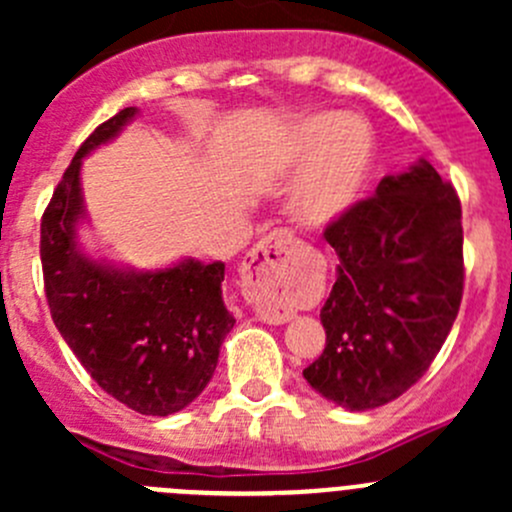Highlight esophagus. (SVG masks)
<instances>
[{
    "mask_svg": "<svg viewBox=\"0 0 512 512\" xmlns=\"http://www.w3.org/2000/svg\"><path fill=\"white\" fill-rule=\"evenodd\" d=\"M292 255V237L272 232L257 242L242 260V289L255 304V312L267 324H285L294 317L287 307L289 277L287 265Z\"/></svg>",
    "mask_w": 512,
    "mask_h": 512,
    "instance_id": "obj_1",
    "label": "esophagus"
}]
</instances>
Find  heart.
Listing matches in <instances>:
<instances>
[{"label":"heart","instance_id":"1","mask_svg":"<svg viewBox=\"0 0 512 512\" xmlns=\"http://www.w3.org/2000/svg\"><path fill=\"white\" fill-rule=\"evenodd\" d=\"M374 136L361 118L319 113L294 128L280 170L299 173L289 215L299 227L324 230L354 208L374 165Z\"/></svg>","mask_w":512,"mask_h":512}]
</instances>
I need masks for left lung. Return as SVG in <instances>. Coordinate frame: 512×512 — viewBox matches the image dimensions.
<instances>
[{"instance_id":"8db88e82","label":"left lung","mask_w":512,"mask_h":512,"mask_svg":"<svg viewBox=\"0 0 512 512\" xmlns=\"http://www.w3.org/2000/svg\"><path fill=\"white\" fill-rule=\"evenodd\" d=\"M339 257L324 302L327 344L302 371L332 404L369 411L399 399L441 352L463 297L461 200L428 160L381 178L324 230Z\"/></svg>"}]
</instances>
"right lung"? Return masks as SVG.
<instances>
[{
	"label": "right lung",
	"instance_id": "add662e5",
	"mask_svg": "<svg viewBox=\"0 0 512 512\" xmlns=\"http://www.w3.org/2000/svg\"><path fill=\"white\" fill-rule=\"evenodd\" d=\"M136 116V106L123 108L76 151L41 218V267L51 319L91 379L138 414L168 416L203 394L235 317L223 302V262L185 257L138 272L81 247V163Z\"/></svg>",
	"mask_w": 512,
	"mask_h": 512
}]
</instances>
